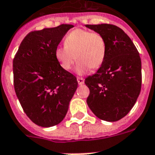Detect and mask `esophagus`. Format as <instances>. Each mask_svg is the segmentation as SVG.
<instances>
[{
  "mask_svg": "<svg viewBox=\"0 0 155 155\" xmlns=\"http://www.w3.org/2000/svg\"><path fill=\"white\" fill-rule=\"evenodd\" d=\"M77 81L79 84H83L84 83V80L83 78H81V77H78Z\"/></svg>",
  "mask_w": 155,
  "mask_h": 155,
  "instance_id": "obj_1",
  "label": "esophagus"
}]
</instances>
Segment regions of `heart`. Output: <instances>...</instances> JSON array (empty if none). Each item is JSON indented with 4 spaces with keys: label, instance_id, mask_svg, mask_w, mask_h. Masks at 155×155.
I'll use <instances>...</instances> for the list:
<instances>
[{
    "label": "heart",
    "instance_id": "heart-1",
    "mask_svg": "<svg viewBox=\"0 0 155 155\" xmlns=\"http://www.w3.org/2000/svg\"><path fill=\"white\" fill-rule=\"evenodd\" d=\"M63 47H57L55 57L64 70L72 68L75 59V70L79 74L88 71L89 68H99L105 60L106 40L102 34L85 28H77L69 33Z\"/></svg>",
    "mask_w": 155,
    "mask_h": 155
}]
</instances>
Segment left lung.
<instances>
[{"instance_id":"left-lung-1","label":"left lung","mask_w":155,"mask_h":155,"mask_svg":"<svg viewBox=\"0 0 155 155\" xmlns=\"http://www.w3.org/2000/svg\"><path fill=\"white\" fill-rule=\"evenodd\" d=\"M106 40L105 60L98 71L85 79L89 89L87 104L101 120L117 121L136 104L141 89V60L124 31L107 24L86 25Z\"/></svg>"}]
</instances>
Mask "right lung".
Masks as SVG:
<instances>
[{"label":"right lung","mask_w":155,"mask_h":155,"mask_svg":"<svg viewBox=\"0 0 155 155\" xmlns=\"http://www.w3.org/2000/svg\"><path fill=\"white\" fill-rule=\"evenodd\" d=\"M71 25L27 34L13 60L14 87L23 109L38 126L50 127L66 117L78 87L76 77L60 66L55 50Z\"/></svg>","instance_id":"right-lung-1"}]
</instances>
